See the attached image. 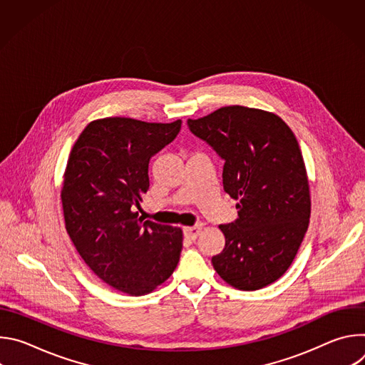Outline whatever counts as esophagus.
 <instances>
[{"label":"esophagus","instance_id":"1","mask_svg":"<svg viewBox=\"0 0 365 365\" xmlns=\"http://www.w3.org/2000/svg\"><path fill=\"white\" fill-rule=\"evenodd\" d=\"M202 228H203L202 224L195 225V227H185V228H183V234H185V237H186L187 240L193 241V240H196V238L199 237V234L202 232Z\"/></svg>","mask_w":365,"mask_h":365}]
</instances>
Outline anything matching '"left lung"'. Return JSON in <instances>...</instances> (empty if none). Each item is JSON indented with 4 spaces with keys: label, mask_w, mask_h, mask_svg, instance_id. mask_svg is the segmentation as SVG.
Segmentation results:
<instances>
[{
    "label": "left lung",
    "mask_w": 365,
    "mask_h": 365,
    "mask_svg": "<svg viewBox=\"0 0 365 365\" xmlns=\"http://www.w3.org/2000/svg\"><path fill=\"white\" fill-rule=\"evenodd\" d=\"M224 159V190L240 202L235 222L220 225L225 248L212 257L238 290L263 289L292 266L310 218V190L299 143L274 113L222 107L187 120Z\"/></svg>",
    "instance_id": "obj_1"
}]
</instances>
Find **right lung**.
<instances>
[{
  "label": "right lung",
  "instance_id": "add662e5",
  "mask_svg": "<svg viewBox=\"0 0 365 365\" xmlns=\"http://www.w3.org/2000/svg\"><path fill=\"white\" fill-rule=\"evenodd\" d=\"M180 125L98 118L69 154L61 190L65 228L86 266L130 296L151 293L179 263L182 230L143 222L135 207L150 186L151 155L175 140Z\"/></svg>",
  "mask_w": 365,
  "mask_h": 365
}]
</instances>
